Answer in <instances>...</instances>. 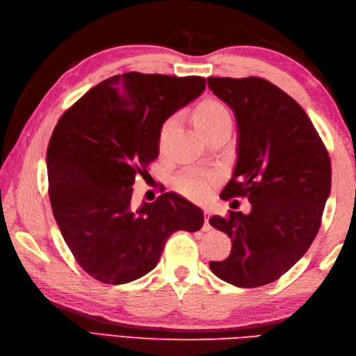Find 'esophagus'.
Returning <instances> with one entry per match:
<instances>
[{
  "mask_svg": "<svg viewBox=\"0 0 356 356\" xmlns=\"http://www.w3.org/2000/svg\"><path fill=\"white\" fill-rule=\"evenodd\" d=\"M209 217H211V211L205 209V226H203V228H205V229L211 228V226H209Z\"/></svg>",
  "mask_w": 356,
  "mask_h": 356,
  "instance_id": "obj_1",
  "label": "esophagus"
}]
</instances>
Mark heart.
<instances>
[{
  "instance_id": "b5f03b06",
  "label": "heart",
  "mask_w": 356,
  "mask_h": 356,
  "mask_svg": "<svg viewBox=\"0 0 356 356\" xmlns=\"http://www.w3.org/2000/svg\"><path fill=\"white\" fill-rule=\"evenodd\" d=\"M193 120L195 128L205 136L211 130H214L216 127L225 122H231V116L223 104L213 99H207L200 102L197 105V108L194 110ZM174 124H176L174 119H168L166 122H163L161 133H159V143H161V145H163L166 138H168V134L174 128ZM213 186L214 177L203 172H186L176 180L177 191L180 194H184L185 197L193 200L207 199L209 193L213 191Z\"/></svg>"
}]
</instances>
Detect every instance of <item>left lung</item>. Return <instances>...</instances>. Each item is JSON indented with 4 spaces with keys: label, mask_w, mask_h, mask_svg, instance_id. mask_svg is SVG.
<instances>
[{
    "label": "left lung",
    "mask_w": 356,
    "mask_h": 356,
    "mask_svg": "<svg viewBox=\"0 0 356 356\" xmlns=\"http://www.w3.org/2000/svg\"><path fill=\"white\" fill-rule=\"evenodd\" d=\"M232 110L237 159L220 197L246 195L248 214L213 216L209 225L232 241L209 268L223 282L257 287L275 282L311 248L330 194V159L305 110L261 78H208Z\"/></svg>",
    "instance_id": "left-lung-1"
}]
</instances>
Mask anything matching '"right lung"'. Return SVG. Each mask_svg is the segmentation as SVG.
I'll list each match as a JSON object with an SVG mask.
<instances>
[{"label": "right lung", "instance_id": "add662e5", "mask_svg": "<svg viewBox=\"0 0 356 356\" xmlns=\"http://www.w3.org/2000/svg\"><path fill=\"white\" fill-rule=\"evenodd\" d=\"M205 78L124 73L99 82L59 119L47 149L53 216L79 266L108 284L156 268L176 231L195 232L203 211L176 193L131 203L136 176L159 156V133L205 92Z\"/></svg>", "mask_w": 356, "mask_h": 356}]
</instances>
